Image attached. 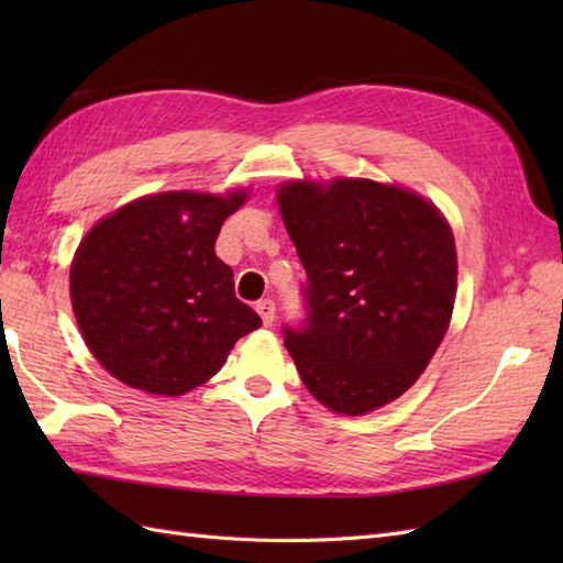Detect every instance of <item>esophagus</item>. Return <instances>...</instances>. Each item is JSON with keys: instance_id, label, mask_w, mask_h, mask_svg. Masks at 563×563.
<instances>
[{"instance_id": "obj_1", "label": "esophagus", "mask_w": 563, "mask_h": 563, "mask_svg": "<svg viewBox=\"0 0 563 563\" xmlns=\"http://www.w3.org/2000/svg\"><path fill=\"white\" fill-rule=\"evenodd\" d=\"M256 312L263 319V324L271 327L273 321H275V302L273 300H258L256 302Z\"/></svg>"}]
</instances>
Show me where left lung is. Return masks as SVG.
Returning a JSON list of instances; mask_svg holds the SVG:
<instances>
[{"mask_svg": "<svg viewBox=\"0 0 563 563\" xmlns=\"http://www.w3.org/2000/svg\"><path fill=\"white\" fill-rule=\"evenodd\" d=\"M278 206L307 271V317L283 327L305 387L349 416L401 397L450 327L457 251L448 220L413 190L369 178L288 181Z\"/></svg>", "mask_w": 563, "mask_h": 563, "instance_id": "left-lung-1", "label": "left lung"}]
</instances>
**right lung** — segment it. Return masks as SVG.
<instances>
[{
  "label": "right lung",
  "mask_w": 563,
  "mask_h": 563,
  "mask_svg": "<svg viewBox=\"0 0 563 563\" xmlns=\"http://www.w3.org/2000/svg\"><path fill=\"white\" fill-rule=\"evenodd\" d=\"M246 190L137 198L81 239L69 271L77 324L93 357L128 387L178 397L220 373L261 327L214 256L222 222Z\"/></svg>",
  "instance_id": "add662e5"
}]
</instances>
